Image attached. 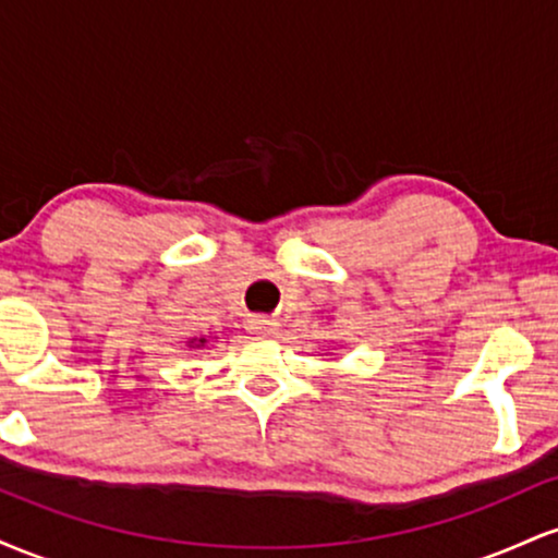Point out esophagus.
Returning a JSON list of instances; mask_svg holds the SVG:
<instances>
[{"label":"esophagus","mask_w":558,"mask_h":558,"mask_svg":"<svg viewBox=\"0 0 558 558\" xmlns=\"http://www.w3.org/2000/svg\"><path fill=\"white\" fill-rule=\"evenodd\" d=\"M275 328H278V323L270 317H252L248 319V332H254V336H272Z\"/></svg>","instance_id":"obj_1"}]
</instances>
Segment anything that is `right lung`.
<instances>
[{
	"label": "right lung",
	"instance_id": "obj_1",
	"mask_svg": "<svg viewBox=\"0 0 558 558\" xmlns=\"http://www.w3.org/2000/svg\"><path fill=\"white\" fill-rule=\"evenodd\" d=\"M204 345V343H207V338H198V341H196V338H194V341H191V345Z\"/></svg>",
	"mask_w": 558,
	"mask_h": 558
}]
</instances>
